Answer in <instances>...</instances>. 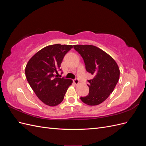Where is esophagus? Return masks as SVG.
<instances>
[{"label": "esophagus", "mask_w": 146, "mask_h": 146, "mask_svg": "<svg viewBox=\"0 0 146 146\" xmlns=\"http://www.w3.org/2000/svg\"><path fill=\"white\" fill-rule=\"evenodd\" d=\"M73 82L76 84V85H78L79 83V80H78V78H75L73 80Z\"/></svg>", "instance_id": "obj_1"}]
</instances>
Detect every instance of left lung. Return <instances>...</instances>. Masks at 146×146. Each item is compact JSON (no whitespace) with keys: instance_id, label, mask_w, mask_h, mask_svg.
Wrapping results in <instances>:
<instances>
[{"instance_id":"8db88e82","label":"left lung","mask_w":146,"mask_h":146,"mask_svg":"<svg viewBox=\"0 0 146 146\" xmlns=\"http://www.w3.org/2000/svg\"><path fill=\"white\" fill-rule=\"evenodd\" d=\"M83 59L86 71L93 76L89 83V94L81 97L83 103L98 105L107 99L113 91L120 75L119 67L111 56L92 45H74Z\"/></svg>"}]
</instances>
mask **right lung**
Wrapping results in <instances>:
<instances>
[{"mask_svg":"<svg viewBox=\"0 0 146 146\" xmlns=\"http://www.w3.org/2000/svg\"><path fill=\"white\" fill-rule=\"evenodd\" d=\"M72 45H50L35 54L25 68V76L38 98L45 104L54 107L63 101L72 80L57 77L64 56ZM63 72H61L62 74Z\"/></svg>","mask_w":146,"mask_h":146,"instance_id":"obj_1","label":"right lung"}]
</instances>
